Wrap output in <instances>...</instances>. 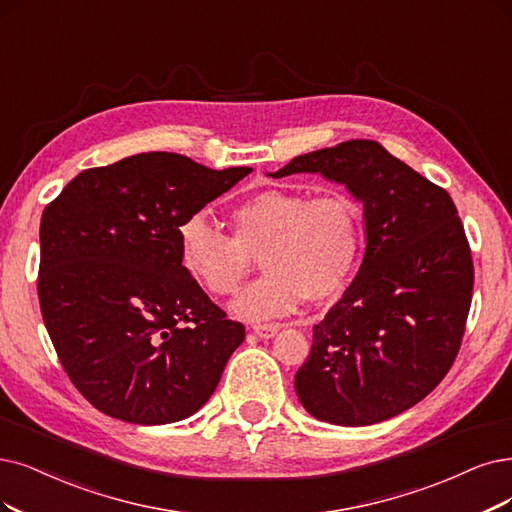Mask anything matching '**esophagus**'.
<instances>
[{
    "instance_id": "34e87169",
    "label": "esophagus",
    "mask_w": 512,
    "mask_h": 512,
    "mask_svg": "<svg viewBox=\"0 0 512 512\" xmlns=\"http://www.w3.org/2000/svg\"><path fill=\"white\" fill-rule=\"evenodd\" d=\"M253 331H255V335L261 337V339H270V337H274V335L280 331V325H274V323H257V325H253Z\"/></svg>"
}]
</instances>
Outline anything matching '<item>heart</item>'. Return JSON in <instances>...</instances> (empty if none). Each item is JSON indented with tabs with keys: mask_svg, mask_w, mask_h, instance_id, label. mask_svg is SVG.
Masks as SVG:
<instances>
[{
	"mask_svg": "<svg viewBox=\"0 0 512 512\" xmlns=\"http://www.w3.org/2000/svg\"><path fill=\"white\" fill-rule=\"evenodd\" d=\"M227 236L204 215L177 227L181 266L211 295L234 293L261 255L268 276L246 287L232 312L266 320L297 312L308 299L327 301L354 276L363 249V211L346 192L308 198L285 189H263L232 211Z\"/></svg>",
	"mask_w": 512,
	"mask_h": 512,
	"instance_id": "heart-1",
	"label": "heart"
}]
</instances>
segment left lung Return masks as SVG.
<instances>
[{"instance_id":"1","label":"left lung","mask_w":512,"mask_h":512,"mask_svg":"<svg viewBox=\"0 0 512 512\" xmlns=\"http://www.w3.org/2000/svg\"><path fill=\"white\" fill-rule=\"evenodd\" d=\"M295 173L346 185L367 238L356 278L314 325L295 392L320 422L390 420L441 384L462 344L475 270L458 208L369 139L297 156L270 177Z\"/></svg>"}]
</instances>
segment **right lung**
<instances>
[{"label":"right lung","mask_w":512,"mask_h":512,"mask_svg":"<svg viewBox=\"0 0 512 512\" xmlns=\"http://www.w3.org/2000/svg\"><path fill=\"white\" fill-rule=\"evenodd\" d=\"M251 170L149 151L82 170L46 206L42 316L69 380L99 411L158 426L211 399L244 327L187 276L177 227Z\"/></svg>","instance_id":"1"}]
</instances>
